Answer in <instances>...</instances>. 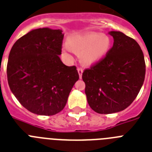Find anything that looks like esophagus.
Returning a JSON list of instances; mask_svg holds the SVG:
<instances>
[{"label":"esophagus","mask_w":152,"mask_h":152,"mask_svg":"<svg viewBox=\"0 0 152 152\" xmlns=\"http://www.w3.org/2000/svg\"><path fill=\"white\" fill-rule=\"evenodd\" d=\"M77 71H78V74H79V77H80V78H81V77H82V73H83V69L81 68V67H77Z\"/></svg>","instance_id":"obj_1"}]
</instances>
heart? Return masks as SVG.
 Here are the masks:
<instances>
[{
    "instance_id": "heart-1",
    "label": "heart",
    "mask_w": 152,
    "mask_h": 152,
    "mask_svg": "<svg viewBox=\"0 0 152 152\" xmlns=\"http://www.w3.org/2000/svg\"><path fill=\"white\" fill-rule=\"evenodd\" d=\"M69 45L76 52L81 53V60L84 64L91 65L108 53L111 40L109 36L91 32L72 37L69 40ZM64 49L71 50L68 45H65Z\"/></svg>"
}]
</instances>
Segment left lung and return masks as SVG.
Masks as SVG:
<instances>
[{
	"label": "left lung",
	"instance_id": "obj_1",
	"mask_svg": "<svg viewBox=\"0 0 152 152\" xmlns=\"http://www.w3.org/2000/svg\"><path fill=\"white\" fill-rule=\"evenodd\" d=\"M109 34L114 38L112 48L82 74L88 104L98 114L127 108L145 81V58L137 41L122 32Z\"/></svg>",
	"mask_w": 152,
	"mask_h": 152
}]
</instances>
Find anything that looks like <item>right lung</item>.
<instances>
[{
	"label": "right lung",
	"mask_w": 152,
	"mask_h": 152,
	"mask_svg": "<svg viewBox=\"0 0 152 152\" xmlns=\"http://www.w3.org/2000/svg\"><path fill=\"white\" fill-rule=\"evenodd\" d=\"M64 34L61 30L38 28L14 43L7 65L8 85L26 109L39 115H54L64 109L75 82V66L61 61Z\"/></svg>",
	"instance_id": "obj_1"
}]
</instances>
